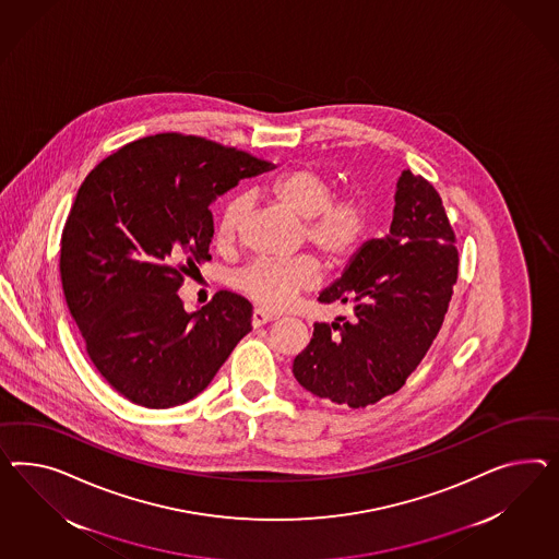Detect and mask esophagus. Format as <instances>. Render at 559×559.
Wrapping results in <instances>:
<instances>
[{
	"label": "esophagus",
	"instance_id": "esophagus-1",
	"mask_svg": "<svg viewBox=\"0 0 559 559\" xmlns=\"http://www.w3.org/2000/svg\"><path fill=\"white\" fill-rule=\"evenodd\" d=\"M272 319H274V316L262 311V309H254V311H252V325H254V328H262V325H266Z\"/></svg>",
	"mask_w": 559,
	"mask_h": 559
}]
</instances>
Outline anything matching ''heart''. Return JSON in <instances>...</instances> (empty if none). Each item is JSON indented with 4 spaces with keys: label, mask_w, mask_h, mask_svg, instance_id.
I'll use <instances>...</instances> for the list:
<instances>
[{
    "label": "heart",
    "mask_w": 559,
    "mask_h": 559,
    "mask_svg": "<svg viewBox=\"0 0 559 559\" xmlns=\"http://www.w3.org/2000/svg\"><path fill=\"white\" fill-rule=\"evenodd\" d=\"M271 193L287 212L302 222L305 240L321 258L340 266L362 248L368 226L370 205L360 191L333 197L332 182L316 166H297L278 175L271 182ZM248 201L243 195L227 199L215 222V241L231 243ZM319 264L311 257L271 260L257 258L236 274L241 293L264 309H283L297 295L316 287Z\"/></svg>",
    "instance_id": "b5f03b06"
}]
</instances>
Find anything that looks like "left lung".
<instances>
[{"mask_svg":"<svg viewBox=\"0 0 559 559\" xmlns=\"http://www.w3.org/2000/svg\"><path fill=\"white\" fill-rule=\"evenodd\" d=\"M457 278V250L441 197L421 175L396 181L391 234L364 241L319 302L352 318L316 323L293 362L302 389L352 408L374 405L407 382L433 344Z\"/></svg>","mask_w":559,"mask_h":559,"instance_id":"left-lung-1","label":"left lung"}]
</instances>
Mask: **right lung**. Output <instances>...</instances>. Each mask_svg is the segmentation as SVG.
<instances>
[{"mask_svg": "<svg viewBox=\"0 0 559 559\" xmlns=\"http://www.w3.org/2000/svg\"><path fill=\"white\" fill-rule=\"evenodd\" d=\"M272 168L205 138L156 134L107 156L79 187L62 229V290L91 362L128 401L195 399L252 330L240 295L219 290L187 313L177 290L212 260L213 201Z\"/></svg>", "mask_w": 559, "mask_h": 559, "instance_id": "add662e5", "label": "right lung"}]
</instances>
